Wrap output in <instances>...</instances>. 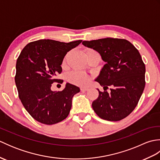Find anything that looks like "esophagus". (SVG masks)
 <instances>
[{"label":"esophagus","mask_w":160,"mask_h":160,"mask_svg":"<svg viewBox=\"0 0 160 160\" xmlns=\"http://www.w3.org/2000/svg\"><path fill=\"white\" fill-rule=\"evenodd\" d=\"M89 88L87 87H82L80 88V90L82 91H88L89 90Z\"/></svg>","instance_id":"obj_1"}]
</instances>
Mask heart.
I'll use <instances>...</instances> for the list:
<instances>
[{
	"instance_id": "1",
	"label": "heart",
	"mask_w": 160,
	"mask_h": 160,
	"mask_svg": "<svg viewBox=\"0 0 160 160\" xmlns=\"http://www.w3.org/2000/svg\"><path fill=\"white\" fill-rule=\"evenodd\" d=\"M87 51H93L92 49H89ZM67 80L69 82L73 83L78 85H85L88 83L89 78L87 75L78 71H71L68 74Z\"/></svg>"
}]
</instances>
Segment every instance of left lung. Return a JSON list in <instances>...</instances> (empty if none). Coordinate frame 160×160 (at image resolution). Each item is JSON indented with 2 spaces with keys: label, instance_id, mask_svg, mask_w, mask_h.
I'll return each mask as SVG.
<instances>
[{
  "label": "left lung",
  "instance_id": "left-lung-1",
  "mask_svg": "<svg viewBox=\"0 0 160 160\" xmlns=\"http://www.w3.org/2000/svg\"><path fill=\"white\" fill-rule=\"evenodd\" d=\"M83 45L100 54L106 64L96 79L104 92L92 103L100 118L120 121L135 109L145 87V64L134 45L127 40L107 38L83 41ZM111 87V91L106 90Z\"/></svg>",
  "mask_w": 160,
  "mask_h": 160
}]
</instances>
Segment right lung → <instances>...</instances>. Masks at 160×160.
<instances>
[{"instance_id": "obj_1", "label": "right lung", "mask_w": 160, "mask_h": 160, "mask_svg": "<svg viewBox=\"0 0 160 160\" xmlns=\"http://www.w3.org/2000/svg\"><path fill=\"white\" fill-rule=\"evenodd\" d=\"M82 40L63 42L43 39L28 44L16 62L15 82L18 97L30 115L40 123L54 124L69 113L71 100L80 88L67 83L61 91L51 89L56 78L62 72V60L68 52Z\"/></svg>"}]
</instances>
